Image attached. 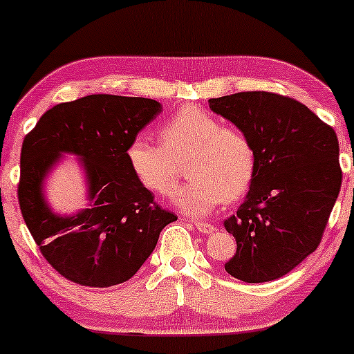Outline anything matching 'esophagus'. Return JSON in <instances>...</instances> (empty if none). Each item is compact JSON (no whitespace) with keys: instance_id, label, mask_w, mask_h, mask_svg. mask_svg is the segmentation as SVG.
Instances as JSON below:
<instances>
[{"instance_id":"34e87169","label":"esophagus","mask_w":354,"mask_h":354,"mask_svg":"<svg viewBox=\"0 0 354 354\" xmlns=\"http://www.w3.org/2000/svg\"><path fill=\"white\" fill-rule=\"evenodd\" d=\"M195 227L203 234H212L214 232V225L209 224V222H195Z\"/></svg>"}]
</instances>
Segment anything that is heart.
<instances>
[{
    "instance_id": "obj_1",
    "label": "heart",
    "mask_w": 354,
    "mask_h": 354,
    "mask_svg": "<svg viewBox=\"0 0 354 354\" xmlns=\"http://www.w3.org/2000/svg\"><path fill=\"white\" fill-rule=\"evenodd\" d=\"M159 143L135 137L125 158L140 185L167 198L176 190L180 164L190 178L174 203L190 216H205L222 201L243 196L256 172V149L248 133L224 125L198 106H183L158 130Z\"/></svg>"
}]
</instances>
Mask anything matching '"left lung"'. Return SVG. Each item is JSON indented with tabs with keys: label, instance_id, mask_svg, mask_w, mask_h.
Masks as SVG:
<instances>
[{
	"label": "left lung",
	"instance_id": "left-lung-1",
	"mask_svg": "<svg viewBox=\"0 0 354 354\" xmlns=\"http://www.w3.org/2000/svg\"><path fill=\"white\" fill-rule=\"evenodd\" d=\"M209 108L245 130L256 149L248 195L224 222L236 241L225 270L248 283L283 277L316 251L340 193L335 130L299 101L270 91L211 98Z\"/></svg>",
	"mask_w": 354,
	"mask_h": 354
}]
</instances>
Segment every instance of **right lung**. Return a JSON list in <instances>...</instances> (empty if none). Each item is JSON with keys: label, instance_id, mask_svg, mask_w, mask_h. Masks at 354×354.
<instances>
[{"label": "right lung", "instance_id": "add662e5", "mask_svg": "<svg viewBox=\"0 0 354 354\" xmlns=\"http://www.w3.org/2000/svg\"><path fill=\"white\" fill-rule=\"evenodd\" d=\"M161 104L149 98L88 95L59 103L26 135L19 206L35 243L55 270L82 287L108 288L132 279L153 253L161 230L177 221L130 171L129 143ZM62 151L84 158L89 207L72 218L53 215L41 182Z\"/></svg>", "mask_w": 354, "mask_h": 354}]
</instances>
